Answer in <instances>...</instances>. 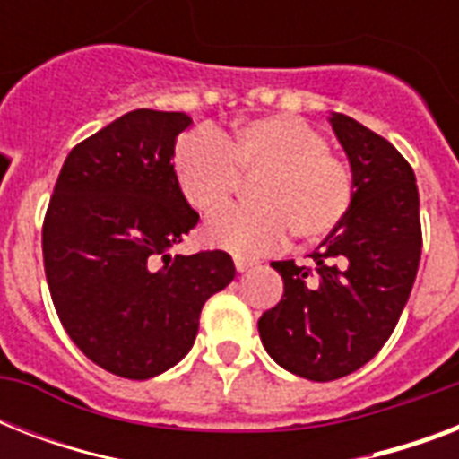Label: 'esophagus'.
<instances>
[{
  "label": "esophagus",
  "instance_id": "34e87169",
  "mask_svg": "<svg viewBox=\"0 0 459 459\" xmlns=\"http://www.w3.org/2000/svg\"><path fill=\"white\" fill-rule=\"evenodd\" d=\"M252 266H255V262H252V259H245V257H236V269L240 273L243 272H250Z\"/></svg>",
  "mask_w": 459,
  "mask_h": 459
}]
</instances>
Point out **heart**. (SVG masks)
Returning <instances> with one entry per match:
<instances>
[{"mask_svg":"<svg viewBox=\"0 0 459 459\" xmlns=\"http://www.w3.org/2000/svg\"><path fill=\"white\" fill-rule=\"evenodd\" d=\"M173 176L195 212L214 214L230 202L240 176H252L255 204L214 216L204 240L240 257L279 247L290 230L314 243L348 214L355 173L345 157L328 150L326 138L298 117L247 118L230 133L193 131L173 147Z\"/></svg>","mask_w":459,"mask_h":459,"instance_id":"b5f03b06","label":"heart"}]
</instances>
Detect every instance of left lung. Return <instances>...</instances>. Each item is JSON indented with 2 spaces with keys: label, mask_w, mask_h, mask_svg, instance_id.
Returning <instances> with one entry per match:
<instances>
[{
  "label": "left lung",
  "mask_w": 459,
  "mask_h": 459,
  "mask_svg": "<svg viewBox=\"0 0 459 459\" xmlns=\"http://www.w3.org/2000/svg\"><path fill=\"white\" fill-rule=\"evenodd\" d=\"M355 173L348 214L309 255L312 266L273 262L283 298L259 316L276 364L309 381H335L369 362L391 338L421 257L412 166L355 118H328Z\"/></svg>",
  "instance_id": "left-lung-1"
}]
</instances>
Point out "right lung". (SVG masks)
Instances as JSON below:
<instances>
[{
    "label": "right lung",
    "mask_w": 459,
    "mask_h": 459,
    "mask_svg": "<svg viewBox=\"0 0 459 459\" xmlns=\"http://www.w3.org/2000/svg\"><path fill=\"white\" fill-rule=\"evenodd\" d=\"M193 118L135 109L68 152L42 223L54 309L88 359L145 381L193 348L200 312L236 276L230 255L169 250L200 214L180 195L173 147Z\"/></svg>",
    "instance_id": "1"
}]
</instances>
